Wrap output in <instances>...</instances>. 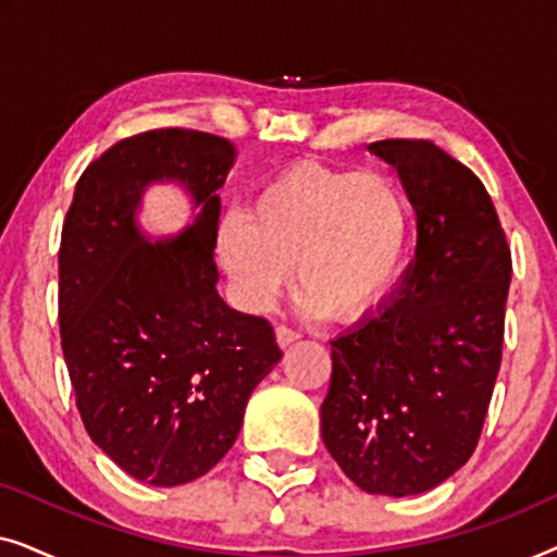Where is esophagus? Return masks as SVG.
<instances>
[{
    "label": "esophagus",
    "mask_w": 557,
    "mask_h": 557,
    "mask_svg": "<svg viewBox=\"0 0 557 557\" xmlns=\"http://www.w3.org/2000/svg\"><path fill=\"white\" fill-rule=\"evenodd\" d=\"M299 337H301V334L296 332V330H292V326H284V324L276 326V342H278L281 347H288V345H294V342L299 339Z\"/></svg>",
    "instance_id": "34e87169"
}]
</instances>
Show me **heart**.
Wrapping results in <instances>:
<instances>
[{
  "mask_svg": "<svg viewBox=\"0 0 557 557\" xmlns=\"http://www.w3.org/2000/svg\"><path fill=\"white\" fill-rule=\"evenodd\" d=\"M410 223L393 172L299 162L265 180L248 212L220 220L218 258L248 311L269 309L296 265L311 311L357 322L398 284Z\"/></svg>",
  "mask_w": 557,
  "mask_h": 557,
  "instance_id": "heart-1",
  "label": "heart"
}]
</instances>
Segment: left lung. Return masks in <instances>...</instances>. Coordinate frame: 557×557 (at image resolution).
Masks as SVG:
<instances>
[{"mask_svg": "<svg viewBox=\"0 0 557 557\" xmlns=\"http://www.w3.org/2000/svg\"><path fill=\"white\" fill-rule=\"evenodd\" d=\"M416 210V261L375 314L332 339L322 438L368 494L429 492L474 454L505 339L512 256L482 180L431 141L368 147Z\"/></svg>", "mask_w": 557, "mask_h": 557, "instance_id": "left-lung-1", "label": "left lung"}]
</instances>
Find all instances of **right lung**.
<instances>
[{"label": "right lung", "instance_id": "right-lung-1", "mask_svg": "<svg viewBox=\"0 0 557 557\" xmlns=\"http://www.w3.org/2000/svg\"><path fill=\"white\" fill-rule=\"evenodd\" d=\"M233 162L223 136H132L88 164L63 223L60 339L75 403L94 444L154 486L208 474L281 360L271 324L218 294V189ZM154 181H177L198 215L149 242L135 212Z\"/></svg>", "mask_w": 557, "mask_h": 557}]
</instances>
